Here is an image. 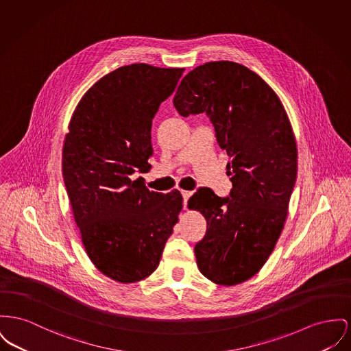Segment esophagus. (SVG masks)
I'll return each instance as SVG.
<instances>
[{"label": "esophagus", "instance_id": "obj_1", "mask_svg": "<svg viewBox=\"0 0 351 351\" xmlns=\"http://www.w3.org/2000/svg\"><path fill=\"white\" fill-rule=\"evenodd\" d=\"M182 196H183V206L186 208V203H188V199L192 196V192L191 191H182Z\"/></svg>", "mask_w": 351, "mask_h": 351}]
</instances>
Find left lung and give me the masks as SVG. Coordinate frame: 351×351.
Returning a JSON list of instances; mask_svg holds the SVG:
<instances>
[{
    "label": "left lung",
    "mask_w": 351,
    "mask_h": 351,
    "mask_svg": "<svg viewBox=\"0 0 351 351\" xmlns=\"http://www.w3.org/2000/svg\"><path fill=\"white\" fill-rule=\"evenodd\" d=\"M173 106L183 117L203 114L227 151V197L200 186L188 200L206 220L195 245L199 270L232 287L253 277L276 247L297 179V145L288 114L261 77L240 63L206 62L182 80Z\"/></svg>",
    "instance_id": "1"
}]
</instances>
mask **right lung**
I'll return each mask as SVG.
<instances>
[{
    "mask_svg": "<svg viewBox=\"0 0 351 351\" xmlns=\"http://www.w3.org/2000/svg\"><path fill=\"white\" fill-rule=\"evenodd\" d=\"M183 71L134 63L108 73L83 95L64 138L63 182L83 247L122 284L158 268L183 208L179 191L154 192L132 176L151 168L152 119Z\"/></svg>",
    "mask_w": 351,
    "mask_h": 351,
    "instance_id": "1",
    "label": "right lung"
}]
</instances>
